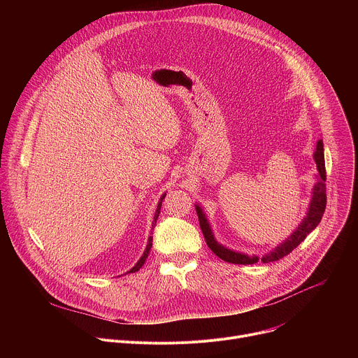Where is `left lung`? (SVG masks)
<instances>
[{"mask_svg":"<svg viewBox=\"0 0 358 358\" xmlns=\"http://www.w3.org/2000/svg\"><path fill=\"white\" fill-rule=\"evenodd\" d=\"M313 159L316 162V167L319 171L317 177V182L313 187V195H312V201L309 203V210L306 217L303 218V221L297 225V228L290 234V236H287V239H285L282 243H279L275 249H272L269 253H265L264 257L261 258V261L264 264L268 262H275L282 259L286 255H289L296 246H299L304 238L308 236L322 221V217L324 214L326 210V166H324V148H323V140H319L316 144V150L313 152ZM195 210L198 214V220H199V227L201 231L203 234V238H206V242L208 245V248L217 255L218 258H221L225 262L229 264H236V265H252L257 264L259 261V258L257 255L253 257H248L245 253L232 250L229 248H225L224 245H221L215 236L214 232L211 229V225L207 220L206 213L201 208L199 203H195Z\"/></svg>","mask_w":358,"mask_h":358,"instance_id":"left-lung-1","label":"left lung"}]
</instances>
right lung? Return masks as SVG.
Listing matches in <instances>:
<instances>
[{
	"mask_svg": "<svg viewBox=\"0 0 358 358\" xmlns=\"http://www.w3.org/2000/svg\"><path fill=\"white\" fill-rule=\"evenodd\" d=\"M164 196H166V194L162 195V198H160V201H159V203H157V210H156V214H155V221H152V225H151V231L155 229V227H156V222H157V218H159V214H160V210H162V202H163ZM151 246H152V235L148 236V242H147V246H145V249H144V252H143V255H141V258L137 261V264H136L127 273H134V272H137V271L144 265V262H145V259H147V257H148V253H150Z\"/></svg>",
	"mask_w": 358,
	"mask_h": 358,
	"instance_id": "obj_1",
	"label": "right lung"
}]
</instances>
